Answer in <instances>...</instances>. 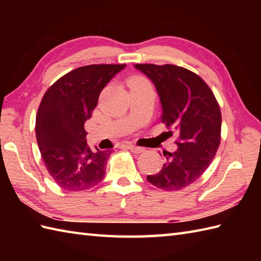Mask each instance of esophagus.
Instances as JSON below:
<instances>
[{
    "instance_id": "obj_1",
    "label": "esophagus",
    "mask_w": 261,
    "mask_h": 261,
    "mask_svg": "<svg viewBox=\"0 0 261 261\" xmlns=\"http://www.w3.org/2000/svg\"><path fill=\"white\" fill-rule=\"evenodd\" d=\"M126 148L130 149V150L132 152H135V153H141V152L145 151V149H143L142 147H138V146H135V145H127Z\"/></svg>"
}]
</instances>
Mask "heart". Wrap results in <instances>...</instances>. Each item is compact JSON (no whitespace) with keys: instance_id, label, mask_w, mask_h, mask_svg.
Segmentation results:
<instances>
[{"instance_id":"obj_1","label":"heart","mask_w":261,"mask_h":261,"mask_svg":"<svg viewBox=\"0 0 261 261\" xmlns=\"http://www.w3.org/2000/svg\"><path fill=\"white\" fill-rule=\"evenodd\" d=\"M137 82H140V83H145L146 81L143 80V79H141V77H135V79H132L131 81H130V83H137Z\"/></svg>"}]
</instances>
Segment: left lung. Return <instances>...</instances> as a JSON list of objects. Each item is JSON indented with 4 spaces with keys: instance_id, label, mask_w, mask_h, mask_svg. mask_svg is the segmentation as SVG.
Returning <instances> with one entry per match:
<instances>
[{
    "instance_id": "left-lung-1",
    "label": "left lung",
    "mask_w": 261,
    "mask_h": 261,
    "mask_svg": "<svg viewBox=\"0 0 261 261\" xmlns=\"http://www.w3.org/2000/svg\"><path fill=\"white\" fill-rule=\"evenodd\" d=\"M150 80L162 103V122L176 132L175 152H164L162 170L147 180L160 190L180 191L198 179L215 156L221 140V111L201 77L175 65L137 64Z\"/></svg>"
}]
</instances>
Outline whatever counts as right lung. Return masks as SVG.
Here are the masks:
<instances>
[{
  "label": "right lung",
  "mask_w": 261,
  "mask_h": 261,
  "mask_svg": "<svg viewBox=\"0 0 261 261\" xmlns=\"http://www.w3.org/2000/svg\"><path fill=\"white\" fill-rule=\"evenodd\" d=\"M125 65H88L55 82L39 105L36 137L53 179L66 191H85L101 182L110 150L92 151L85 122L96 108L99 93Z\"/></svg>",
  "instance_id": "obj_1"
}]
</instances>
